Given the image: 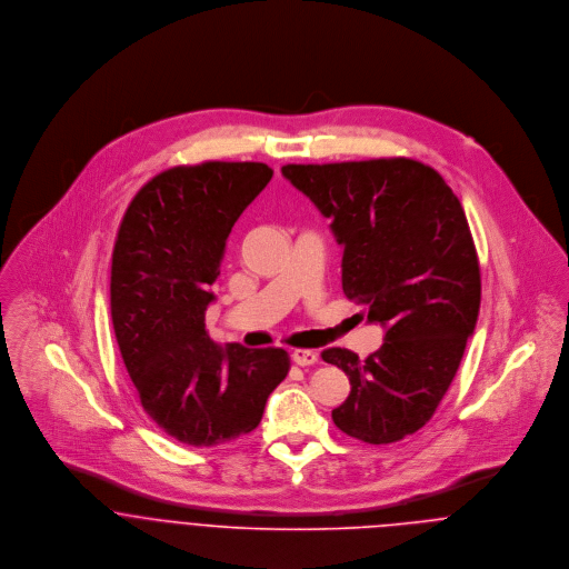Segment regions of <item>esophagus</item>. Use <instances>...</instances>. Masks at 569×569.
I'll return each instance as SVG.
<instances>
[{
  "label": "esophagus",
  "mask_w": 569,
  "mask_h": 569,
  "mask_svg": "<svg viewBox=\"0 0 569 569\" xmlns=\"http://www.w3.org/2000/svg\"><path fill=\"white\" fill-rule=\"evenodd\" d=\"M291 361L298 363V366H313V363H318V352L305 350V348H296L291 352Z\"/></svg>",
  "instance_id": "obj_1"
}]
</instances>
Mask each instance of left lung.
I'll return each instance as SVG.
<instances>
[{"instance_id": "1", "label": "left lung", "mask_w": 569, "mask_h": 569, "mask_svg": "<svg viewBox=\"0 0 569 569\" xmlns=\"http://www.w3.org/2000/svg\"><path fill=\"white\" fill-rule=\"evenodd\" d=\"M282 174L332 221L346 298L386 328L363 361L346 348L322 352L350 379L332 422L368 445L403 440L440 406L480 313V262L462 203L431 166L407 158L287 163Z\"/></svg>"}]
</instances>
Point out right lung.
Listing matches in <instances>:
<instances>
[{
	"label": "right lung",
	"mask_w": 569,
	"mask_h": 569,
	"mask_svg": "<svg viewBox=\"0 0 569 569\" xmlns=\"http://www.w3.org/2000/svg\"><path fill=\"white\" fill-rule=\"evenodd\" d=\"M260 162L174 166L129 203L111 256V322L144 411L170 438L214 447L253 431L289 372L282 348L217 346L212 282L244 208L269 183Z\"/></svg>",
	"instance_id": "right-lung-1"
}]
</instances>
